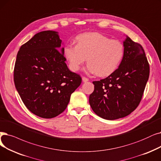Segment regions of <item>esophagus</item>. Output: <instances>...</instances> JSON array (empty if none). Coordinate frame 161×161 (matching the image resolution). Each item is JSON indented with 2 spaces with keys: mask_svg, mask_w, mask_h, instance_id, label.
Returning a JSON list of instances; mask_svg holds the SVG:
<instances>
[{
  "mask_svg": "<svg viewBox=\"0 0 161 161\" xmlns=\"http://www.w3.org/2000/svg\"><path fill=\"white\" fill-rule=\"evenodd\" d=\"M82 81L83 82H87V81H89V79L87 78H86V77H84V76H83L82 77Z\"/></svg>",
  "mask_w": 161,
  "mask_h": 161,
  "instance_id": "34e87169",
  "label": "esophagus"
}]
</instances>
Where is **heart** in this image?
Masks as SVG:
<instances>
[{"instance_id":"heart-1","label":"heart","mask_w":161,"mask_h":161,"mask_svg":"<svg viewBox=\"0 0 161 161\" xmlns=\"http://www.w3.org/2000/svg\"><path fill=\"white\" fill-rule=\"evenodd\" d=\"M75 40L77 45L68 44L64 48L65 57L73 71L78 70L87 58L89 72L107 76L116 70L124 58V47L121 42L101 33H81Z\"/></svg>"}]
</instances>
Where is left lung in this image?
Here are the masks:
<instances>
[{"label":"left lung","instance_id":"1","mask_svg":"<svg viewBox=\"0 0 161 161\" xmlns=\"http://www.w3.org/2000/svg\"><path fill=\"white\" fill-rule=\"evenodd\" d=\"M124 55L118 69L107 78L93 81L89 104L94 113L113 120L132 113L139 104L149 76V64L143 47L127 37Z\"/></svg>","mask_w":161,"mask_h":161}]
</instances>
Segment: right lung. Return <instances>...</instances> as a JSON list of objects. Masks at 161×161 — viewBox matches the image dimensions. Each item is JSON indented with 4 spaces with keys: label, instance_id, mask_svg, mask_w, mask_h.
Here are the masks:
<instances>
[{
    "label": "right lung",
    "instance_id": "add662e5",
    "mask_svg": "<svg viewBox=\"0 0 161 161\" xmlns=\"http://www.w3.org/2000/svg\"><path fill=\"white\" fill-rule=\"evenodd\" d=\"M61 43L57 32L41 31L21 46L17 54L15 87L27 108L43 118L64 112L81 83V76L65 63Z\"/></svg>",
    "mask_w": 161,
    "mask_h": 161
}]
</instances>
